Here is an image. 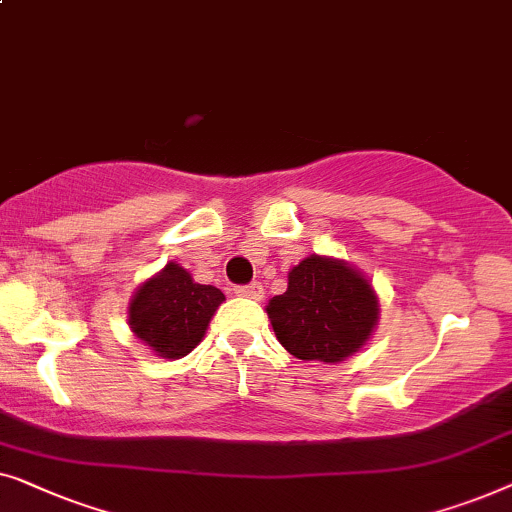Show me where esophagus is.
<instances>
[{"label":"esophagus","mask_w":512,"mask_h":512,"mask_svg":"<svg viewBox=\"0 0 512 512\" xmlns=\"http://www.w3.org/2000/svg\"><path fill=\"white\" fill-rule=\"evenodd\" d=\"M234 292L239 294V297H246V299H257V301L264 297V287H262V283L239 285V287H234Z\"/></svg>","instance_id":"esophagus-1"}]
</instances>
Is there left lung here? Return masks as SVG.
<instances>
[{
	"mask_svg": "<svg viewBox=\"0 0 512 512\" xmlns=\"http://www.w3.org/2000/svg\"><path fill=\"white\" fill-rule=\"evenodd\" d=\"M378 297L348 262L311 255L292 266L287 290L266 306L280 345L304 362L338 364L362 348L378 322Z\"/></svg>",
	"mask_w": 512,
	"mask_h": 512,
	"instance_id": "left-lung-1",
	"label": "left lung"
}]
</instances>
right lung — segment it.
Instances as JSON below:
<instances>
[{
    "label": "right lung",
    "instance_id": "obj_1",
    "mask_svg": "<svg viewBox=\"0 0 512 512\" xmlns=\"http://www.w3.org/2000/svg\"><path fill=\"white\" fill-rule=\"evenodd\" d=\"M222 301L218 287L194 283L190 271L169 262L134 292L127 322L157 355L181 359L201 343Z\"/></svg>",
    "mask_w": 512,
    "mask_h": 512
}]
</instances>
